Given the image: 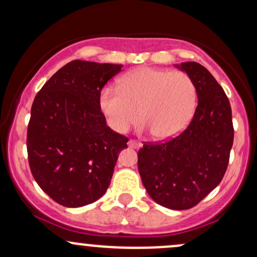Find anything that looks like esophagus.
Segmentation results:
<instances>
[{
	"mask_svg": "<svg viewBox=\"0 0 257 257\" xmlns=\"http://www.w3.org/2000/svg\"><path fill=\"white\" fill-rule=\"evenodd\" d=\"M128 146L129 147H132V149H140L141 146H143V144L141 143H138V141H135V140H129L128 141Z\"/></svg>",
	"mask_w": 257,
	"mask_h": 257,
	"instance_id": "34e87169",
	"label": "esophagus"
}]
</instances>
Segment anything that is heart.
Segmentation results:
<instances>
[{
  "instance_id": "obj_1",
  "label": "heart",
  "mask_w": 257,
  "mask_h": 257,
  "mask_svg": "<svg viewBox=\"0 0 257 257\" xmlns=\"http://www.w3.org/2000/svg\"><path fill=\"white\" fill-rule=\"evenodd\" d=\"M197 90L192 78L181 71L140 67L120 77L118 89L106 87L99 107L113 132L125 133L139 117L143 132L157 140L178 135L192 117Z\"/></svg>"
}]
</instances>
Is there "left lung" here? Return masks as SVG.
Listing matches in <instances>:
<instances>
[{"mask_svg":"<svg viewBox=\"0 0 257 257\" xmlns=\"http://www.w3.org/2000/svg\"><path fill=\"white\" fill-rule=\"evenodd\" d=\"M194 82L198 105L181 134L163 144H145L138 153L141 181L151 198L173 210L190 209L225 175L233 145L232 111L221 85L194 61L175 65Z\"/></svg>","mask_w":257,"mask_h":257,"instance_id":"obj_1","label":"left lung"}]
</instances>
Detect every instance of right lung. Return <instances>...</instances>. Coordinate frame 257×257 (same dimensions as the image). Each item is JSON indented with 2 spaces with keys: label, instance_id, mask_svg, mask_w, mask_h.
<instances>
[{
  "label": "right lung",
  "instance_id": "1",
  "mask_svg": "<svg viewBox=\"0 0 257 257\" xmlns=\"http://www.w3.org/2000/svg\"><path fill=\"white\" fill-rule=\"evenodd\" d=\"M123 65L73 60L37 93L28 126L29 164L53 200L79 208L102 197L128 139L106 125L99 96Z\"/></svg>",
  "mask_w": 257,
  "mask_h": 257
}]
</instances>
